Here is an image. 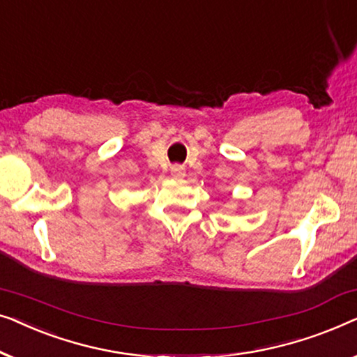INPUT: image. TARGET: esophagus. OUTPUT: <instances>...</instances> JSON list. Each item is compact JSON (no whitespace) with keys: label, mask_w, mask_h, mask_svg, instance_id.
<instances>
[{"label":"esophagus","mask_w":357,"mask_h":357,"mask_svg":"<svg viewBox=\"0 0 357 357\" xmlns=\"http://www.w3.org/2000/svg\"><path fill=\"white\" fill-rule=\"evenodd\" d=\"M184 167L183 165H173L172 167V176L173 178H184Z\"/></svg>","instance_id":"34e87169"}]
</instances>
